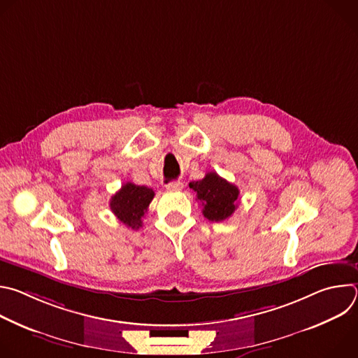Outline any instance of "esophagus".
Returning a JSON list of instances; mask_svg holds the SVG:
<instances>
[{
	"label": "esophagus",
	"instance_id": "obj_1",
	"mask_svg": "<svg viewBox=\"0 0 358 358\" xmlns=\"http://www.w3.org/2000/svg\"><path fill=\"white\" fill-rule=\"evenodd\" d=\"M166 187H167V189H170V191H180V189L182 188V182H181V181H171V182H169Z\"/></svg>",
	"mask_w": 358,
	"mask_h": 358
}]
</instances>
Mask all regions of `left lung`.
<instances>
[{
  "mask_svg": "<svg viewBox=\"0 0 358 358\" xmlns=\"http://www.w3.org/2000/svg\"><path fill=\"white\" fill-rule=\"evenodd\" d=\"M189 188L196 192V199L202 203L203 217L213 222L229 218L238 207V187L215 171L207 173L199 181L189 182Z\"/></svg>",
  "mask_w": 358,
  "mask_h": 358,
  "instance_id": "obj_1",
  "label": "left lung"
}]
</instances>
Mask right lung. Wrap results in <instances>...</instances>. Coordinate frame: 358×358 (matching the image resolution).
Listing matches in <instances>:
<instances>
[{
    "instance_id": "right-lung-1",
    "label": "right lung",
    "mask_w": 358,
    "mask_h": 358,
    "mask_svg": "<svg viewBox=\"0 0 358 358\" xmlns=\"http://www.w3.org/2000/svg\"><path fill=\"white\" fill-rule=\"evenodd\" d=\"M155 191L144 185L126 182L110 198V210L124 225L138 229L143 225V217L147 213Z\"/></svg>"
}]
</instances>
